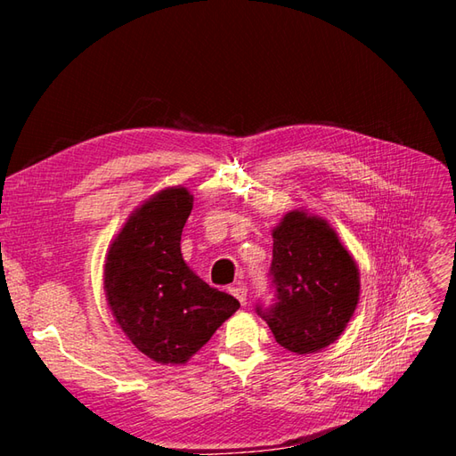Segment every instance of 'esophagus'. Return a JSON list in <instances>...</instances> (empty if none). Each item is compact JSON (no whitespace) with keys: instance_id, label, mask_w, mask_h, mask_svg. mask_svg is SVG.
Segmentation results:
<instances>
[{"instance_id":"1","label":"esophagus","mask_w":456,"mask_h":456,"mask_svg":"<svg viewBox=\"0 0 456 456\" xmlns=\"http://www.w3.org/2000/svg\"><path fill=\"white\" fill-rule=\"evenodd\" d=\"M230 293L236 297L241 305H245V300H247V287L243 285V283H236L233 287H230Z\"/></svg>"}]
</instances>
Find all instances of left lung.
<instances>
[{
	"label": "left lung",
	"instance_id": "obj_1",
	"mask_svg": "<svg viewBox=\"0 0 456 456\" xmlns=\"http://www.w3.org/2000/svg\"><path fill=\"white\" fill-rule=\"evenodd\" d=\"M275 305L256 312L273 338L297 355L315 354L346 329L360 302V270L335 228L306 211H289L272 230Z\"/></svg>",
	"mask_w": 456,
	"mask_h": 456
}]
</instances>
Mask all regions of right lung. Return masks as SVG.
<instances>
[{
    "mask_svg": "<svg viewBox=\"0 0 456 456\" xmlns=\"http://www.w3.org/2000/svg\"><path fill=\"white\" fill-rule=\"evenodd\" d=\"M194 207L169 186L136 207L106 253L104 293L134 348L161 365H184L240 308L190 270L181 236Z\"/></svg>",
    "mask_w": 456,
    "mask_h": 456,
    "instance_id": "right-lung-1",
    "label": "right lung"
}]
</instances>
